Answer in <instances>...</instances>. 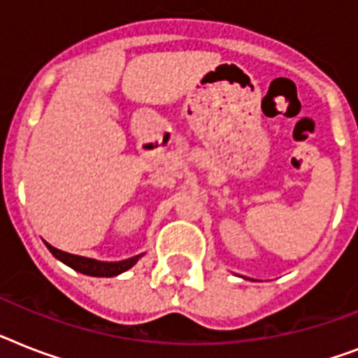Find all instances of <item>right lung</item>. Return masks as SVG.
Instances as JSON below:
<instances>
[{"instance_id": "obj_1", "label": "right lung", "mask_w": 358, "mask_h": 358, "mask_svg": "<svg viewBox=\"0 0 358 358\" xmlns=\"http://www.w3.org/2000/svg\"><path fill=\"white\" fill-rule=\"evenodd\" d=\"M45 243V241H43ZM48 250L57 257L58 261H62L64 264H68L73 270L80 272V274L94 275V278H113V275H119L127 272L129 268H132L134 264L138 263L139 257H143V254L134 255L130 259L123 261H97L90 259V257H83V255H73L68 254V252H62V250L55 248L49 243H45Z\"/></svg>"}]
</instances>
